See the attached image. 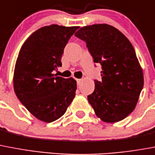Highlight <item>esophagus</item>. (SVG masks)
<instances>
[{
  "label": "esophagus",
  "mask_w": 155,
  "mask_h": 155,
  "mask_svg": "<svg viewBox=\"0 0 155 155\" xmlns=\"http://www.w3.org/2000/svg\"><path fill=\"white\" fill-rule=\"evenodd\" d=\"M76 81H77V84H78V85H79V84H80V82H81V79H76Z\"/></svg>",
  "instance_id": "esophagus-1"
}]
</instances>
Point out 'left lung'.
<instances>
[{"label": "left lung", "mask_w": 155, "mask_h": 155, "mask_svg": "<svg viewBox=\"0 0 155 155\" xmlns=\"http://www.w3.org/2000/svg\"><path fill=\"white\" fill-rule=\"evenodd\" d=\"M75 37L86 43L94 61L101 65V81L88 100L103 122L124 119L134 110L144 80L135 50L114 27L95 24L79 29Z\"/></svg>", "instance_id": "obj_1"}]
</instances>
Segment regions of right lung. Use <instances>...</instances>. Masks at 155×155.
<instances>
[{
	"label": "right lung",
	"instance_id": "add662e5",
	"mask_svg": "<svg viewBox=\"0 0 155 155\" xmlns=\"http://www.w3.org/2000/svg\"><path fill=\"white\" fill-rule=\"evenodd\" d=\"M78 27L51 25L39 28L20 50L13 76L15 94L41 121L52 122L65 113L75 97L76 81L53 74L61 66L64 49Z\"/></svg>",
	"mask_w": 155,
	"mask_h": 155
}]
</instances>
